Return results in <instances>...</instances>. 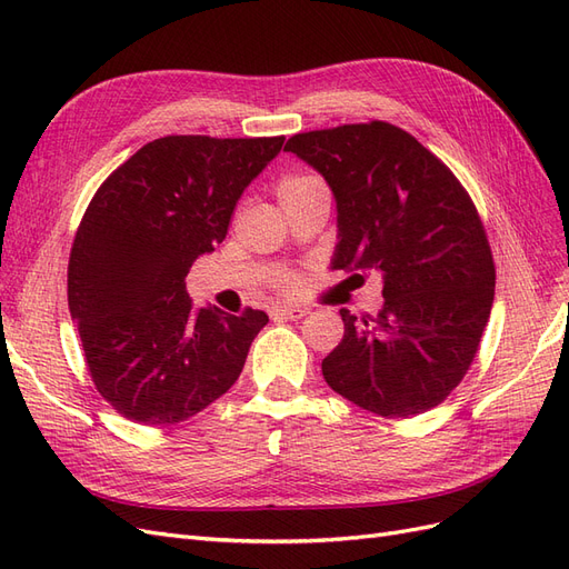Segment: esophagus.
<instances>
[{"label":"esophagus","mask_w":569,"mask_h":569,"mask_svg":"<svg viewBox=\"0 0 569 569\" xmlns=\"http://www.w3.org/2000/svg\"><path fill=\"white\" fill-rule=\"evenodd\" d=\"M274 318H284V320H301L303 316H308V308L301 306H274L272 308Z\"/></svg>","instance_id":"esophagus-1"}]
</instances>
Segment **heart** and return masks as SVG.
<instances>
[{
    "instance_id": "heart-1",
    "label": "heart",
    "mask_w": 569,
    "mask_h": 569,
    "mask_svg": "<svg viewBox=\"0 0 569 569\" xmlns=\"http://www.w3.org/2000/svg\"><path fill=\"white\" fill-rule=\"evenodd\" d=\"M325 182L313 176V173H297V176H287L280 184H278V194L280 199H287V197H297V194H303L308 192V189H316V187H322Z\"/></svg>"
}]
</instances>
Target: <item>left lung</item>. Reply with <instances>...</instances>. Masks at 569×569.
<instances>
[{
	"label": "left lung",
	"mask_w": 569,
	"mask_h": 569,
	"mask_svg": "<svg viewBox=\"0 0 569 569\" xmlns=\"http://www.w3.org/2000/svg\"><path fill=\"white\" fill-rule=\"evenodd\" d=\"M284 151L332 189V268L382 278L375 318L339 311L343 339L322 360L325 382L382 418L439 406L468 372L493 303L496 268L472 199L432 151L385 120L299 132Z\"/></svg>",
	"instance_id": "8db88e82"
}]
</instances>
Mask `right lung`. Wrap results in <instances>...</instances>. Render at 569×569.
I'll use <instances>...</instances> for the list:
<instances>
[{
    "mask_svg": "<svg viewBox=\"0 0 569 569\" xmlns=\"http://www.w3.org/2000/svg\"><path fill=\"white\" fill-rule=\"evenodd\" d=\"M282 144L170 134L97 189L68 261V308L97 391L123 418L176 425L237 382L268 316L194 308L184 280L226 239L239 197Z\"/></svg>",
    "mask_w": 569,
    "mask_h": 569,
    "instance_id": "add662e5",
    "label": "right lung"
}]
</instances>
